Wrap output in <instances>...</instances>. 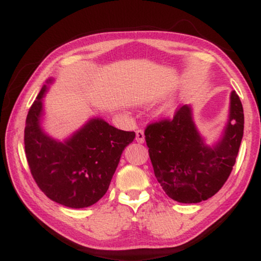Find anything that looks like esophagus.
Wrapping results in <instances>:
<instances>
[{"instance_id":"1","label":"esophagus","mask_w":261,"mask_h":261,"mask_svg":"<svg viewBox=\"0 0 261 261\" xmlns=\"http://www.w3.org/2000/svg\"><path fill=\"white\" fill-rule=\"evenodd\" d=\"M137 141L139 142V144H142V142L145 141V133H144V130L142 129H138L137 130Z\"/></svg>"}]
</instances>
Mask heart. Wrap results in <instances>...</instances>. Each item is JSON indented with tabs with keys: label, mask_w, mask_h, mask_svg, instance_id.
<instances>
[{
	"label": "heart",
	"mask_w": 261,
	"mask_h": 261,
	"mask_svg": "<svg viewBox=\"0 0 261 261\" xmlns=\"http://www.w3.org/2000/svg\"><path fill=\"white\" fill-rule=\"evenodd\" d=\"M171 109H172V107H171V106H166V107H164V108H163V110H162V112L163 113H170V110Z\"/></svg>",
	"instance_id": "b5f03b06"
}]
</instances>
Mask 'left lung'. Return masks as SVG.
<instances>
[{
	"label": "left lung",
	"instance_id": "left-lung-1",
	"mask_svg": "<svg viewBox=\"0 0 261 261\" xmlns=\"http://www.w3.org/2000/svg\"><path fill=\"white\" fill-rule=\"evenodd\" d=\"M244 137V109L230 92L228 120L219 140L206 144L196 126L194 108L185 105L172 120L149 124L145 130L156 180L179 203H199L213 197L229 177Z\"/></svg>",
	"mask_w": 261,
	"mask_h": 261
}]
</instances>
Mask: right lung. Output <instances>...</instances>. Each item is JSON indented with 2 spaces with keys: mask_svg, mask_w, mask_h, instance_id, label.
Wrapping results in <instances>:
<instances>
[{
  "mask_svg": "<svg viewBox=\"0 0 261 261\" xmlns=\"http://www.w3.org/2000/svg\"><path fill=\"white\" fill-rule=\"evenodd\" d=\"M53 83L52 77L46 81L28 112L27 162L38 187L49 199L69 208H87L105 196L121 154L135 133L117 129L95 116L64 140L51 137L42 122L44 97Z\"/></svg>",
  "mask_w": 261,
  "mask_h": 261,
  "instance_id": "1",
  "label": "right lung"
}]
</instances>
